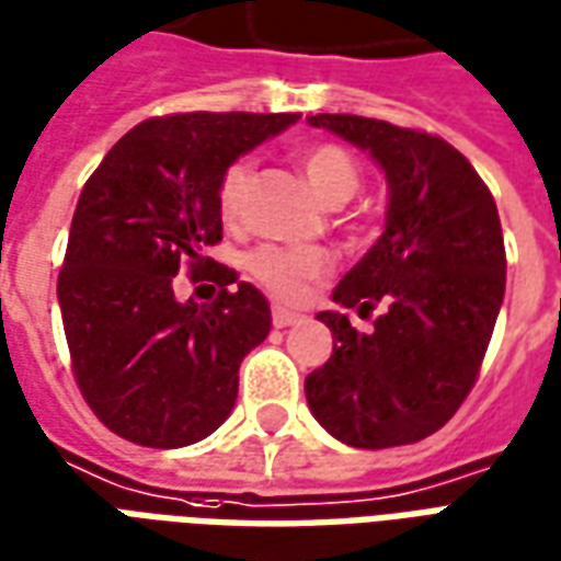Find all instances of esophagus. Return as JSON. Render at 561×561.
I'll return each instance as SVG.
<instances>
[{"label":"esophagus","mask_w":561,"mask_h":561,"mask_svg":"<svg viewBox=\"0 0 561 561\" xmlns=\"http://www.w3.org/2000/svg\"><path fill=\"white\" fill-rule=\"evenodd\" d=\"M300 318H304L300 312H291V309H285V306H273V324H276V328H291Z\"/></svg>","instance_id":"1"}]
</instances>
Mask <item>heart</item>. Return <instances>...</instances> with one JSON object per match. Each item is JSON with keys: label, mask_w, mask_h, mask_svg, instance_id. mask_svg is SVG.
<instances>
[{"label": "heart", "mask_w": 561, "mask_h": 561, "mask_svg": "<svg viewBox=\"0 0 561 561\" xmlns=\"http://www.w3.org/2000/svg\"><path fill=\"white\" fill-rule=\"evenodd\" d=\"M297 164L316 188V195L340 207L357 192L360 185V171L357 161L352 159L348 149L330 140H316L297 149ZM252 171L245 161H233L219 180V213L225 221H237L245 207ZM333 267V261L324 249H294V245H257L249 255V273L252 279L276 294L282 300H304L309 288L321 282Z\"/></svg>", "instance_id": "obj_1"}]
</instances>
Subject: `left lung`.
Segmentation results:
<instances>
[{
  "instance_id": "8db88e82",
  "label": "left lung",
  "mask_w": 561,
  "mask_h": 561,
  "mask_svg": "<svg viewBox=\"0 0 561 561\" xmlns=\"http://www.w3.org/2000/svg\"><path fill=\"white\" fill-rule=\"evenodd\" d=\"M366 149L388 176V225L333 291L366 318L321 312L333 333L328 364L306 376V402L352 447L414 445L442 430L478 381L505 297L499 209L469 159L417 128L354 114L309 116Z\"/></svg>"
}]
</instances>
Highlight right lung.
<instances>
[{
	"label": "right lung",
	"instance_id": "right-lung-1",
	"mask_svg": "<svg viewBox=\"0 0 561 561\" xmlns=\"http://www.w3.org/2000/svg\"><path fill=\"white\" fill-rule=\"evenodd\" d=\"M291 123L297 114L152 116L83 185L56 294L80 393L126 442L195 445L231 414L270 304L204 252L221 240V173ZM183 268L220 285L213 305L175 300Z\"/></svg>",
	"mask_w": 561,
	"mask_h": 561
}]
</instances>
